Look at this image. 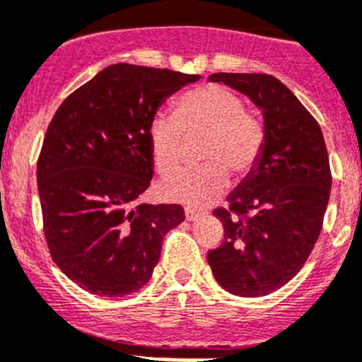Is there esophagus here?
Returning a JSON list of instances; mask_svg holds the SVG:
<instances>
[{
	"label": "esophagus",
	"mask_w": 362,
	"mask_h": 362,
	"mask_svg": "<svg viewBox=\"0 0 362 362\" xmlns=\"http://www.w3.org/2000/svg\"><path fill=\"white\" fill-rule=\"evenodd\" d=\"M203 216V213L197 211V210H192V208H185V218L189 220V222H192V220H197Z\"/></svg>",
	"instance_id": "34e87169"
}]
</instances>
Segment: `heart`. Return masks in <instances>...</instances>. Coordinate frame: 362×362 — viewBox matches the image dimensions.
<instances>
[{
  "label": "heart",
  "mask_w": 362,
  "mask_h": 362,
  "mask_svg": "<svg viewBox=\"0 0 362 362\" xmlns=\"http://www.w3.org/2000/svg\"><path fill=\"white\" fill-rule=\"evenodd\" d=\"M204 133L197 168L182 170L159 184L163 197L182 203H211L229 185V173L246 177L260 161L265 128L245 109L235 91L222 85L192 88L175 100L173 116L158 114L149 127L152 159L159 173H170L184 156V135Z\"/></svg>",
  "instance_id": "b5f03b06"
}]
</instances>
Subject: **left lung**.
<instances>
[{
  "label": "left lung",
  "instance_id": "1",
  "mask_svg": "<svg viewBox=\"0 0 362 362\" xmlns=\"http://www.w3.org/2000/svg\"><path fill=\"white\" fill-rule=\"evenodd\" d=\"M218 81L248 95L264 112L260 161L213 215L223 241L208 251L220 286L238 296H264L291 281L322 229L332 191L325 136L314 116L271 74L216 72Z\"/></svg>",
  "mask_w": 362,
  "mask_h": 362
}]
</instances>
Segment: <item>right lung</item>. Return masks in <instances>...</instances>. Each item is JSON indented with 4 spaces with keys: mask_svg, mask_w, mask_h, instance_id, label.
<instances>
[{
    "mask_svg": "<svg viewBox=\"0 0 362 362\" xmlns=\"http://www.w3.org/2000/svg\"><path fill=\"white\" fill-rule=\"evenodd\" d=\"M199 79L114 64L72 91L48 124L37 158L43 230L57 267L98 296H124L151 279L180 204H146L154 175L149 127L159 105Z\"/></svg>",
    "mask_w": 362,
    "mask_h": 362,
    "instance_id": "1",
    "label": "right lung"
}]
</instances>
